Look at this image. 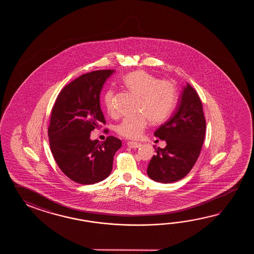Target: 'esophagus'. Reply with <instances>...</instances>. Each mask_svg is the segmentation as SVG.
Returning a JSON list of instances; mask_svg holds the SVG:
<instances>
[{
  "mask_svg": "<svg viewBox=\"0 0 254 254\" xmlns=\"http://www.w3.org/2000/svg\"><path fill=\"white\" fill-rule=\"evenodd\" d=\"M127 145L129 146V148H131V149H136V148H140L141 144L139 142H135V141H129L127 143Z\"/></svg>",
  "mask_w": 254,
  "mask_h": 254,
  "instance_id": "34e87169",
  "label": "esophagus"
}]
</instances>
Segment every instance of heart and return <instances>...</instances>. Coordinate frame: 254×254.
Segmentation results:
<instances>
[{"mask_svg":"<svg viewBox=\"0 0 254 254\" xmlns=\"http://www.w3.org/2000/svg\"><path fill=\"white\" fill-rule=\"evenodd\" d=\"M125 85L130 92L139 96L134 116L125 117L116 127L122 137L136 140L147 127L148 120L159 125L168 119L176 103V88L171 81H161L156 76L145 70H135L125 76ZM114 92L108 90L103 96V104L110 115H115Z\"/></svg>","mask_w":254,"mask_h":254,"instance_id":"heart-1","label":"heart"}]
</instances>
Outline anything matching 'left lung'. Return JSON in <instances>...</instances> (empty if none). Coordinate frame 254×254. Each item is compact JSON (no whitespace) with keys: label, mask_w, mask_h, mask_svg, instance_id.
Here are the masks:
<instances>
[{"label":"left lung","mask_w":254,"mask_h":254,"mask_svg":"<svg viewBox=\"0 0 254 254\" xmlns=\"http://www.w3.org/2000/svg\"><path fill=\"white\" fill-rule=\"evenodd\" d=\"M206 122L200 97L187 83L173 115L154 135L166 141L158 148L147 168L148 176L157 183L171 184L185 177L192 169L205 137Z\"/></svg>","instance_id":"8db88e82"}]
</instances>
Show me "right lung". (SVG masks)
<instances>
[{"instance_id":"1","label":"right lung","mask_w":254,"mask_h":254,"mask_svg":"<svg viewBox=\"0 0 254 254\" xmlns=\"http://www.w3.org/2000/svg\"><path fill=\"white\" fill-rule=\"evenodd\" d=\"M114 70H93L78 77L61 91L52 110L50 148L61 171L80 184L107 178L122 141L109 136L102 143L91 131L105 124L100 105L103 84Z\"/></svg>"}]
</instances>
